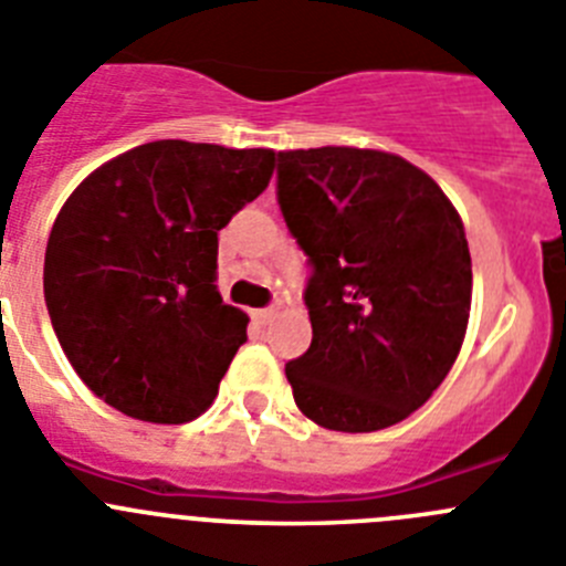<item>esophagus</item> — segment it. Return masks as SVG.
Here are the masks:
<instances>
[{"label": "esophagus", "instance_id": "1", "mask_svg": "<svg viewBox=\"0 0 566 566\" xmlns=\"http://www.w3.org/2000/svg\"><path fill=\"white\" fill-rule=\"evenodd\" d=\"M273 313H276V310H273V307H265V310H253V313H251V318L256 321V324H268V321L273 318Z\"/></svg>", "mask_w": 566, "mask_h": 566}]
</instances>
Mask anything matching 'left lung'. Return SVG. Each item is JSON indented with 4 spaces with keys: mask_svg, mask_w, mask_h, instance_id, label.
I'll use <instances>...</instances> for the list:
<instances>
[{
    "mask_svg": "<svg viewBox=\"0 0 566 566\" xmlns=\"http://www.w3.org/2000/svg\"><path fill=\"white\" fill-rule=\"evenodd\" d=\"M276 198L313 268V343L284 366L295 405L340 432L408 419L467 335L472 256L455 206L402 156L360 147L279 153Z\"/></svg>",
    "mask_w": 566,
    "mask_h": 566,
    "instance_id": "left-lung-1",
    "label": "left lung"
}]
</instances>
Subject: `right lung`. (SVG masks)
<instances>
[{
	"instance_id": "add662e5",
	"label": "right lung",
	"mask_w": 566,
	"mask_h": 566,
	"mask_svg": "<svg viewBox=\"0 0 566 566\" xmlns=\"http://www.w3.org/2000/svg\"><path fill=\"white\" fill-rule=\"evenodd\" d=\"M276 153L161 139L111 158L57 211L44 256L52 329L119 413L184 424L214 402L248 315L218 293V231L265 192Z\"/></svg>"
}]
</instances>
